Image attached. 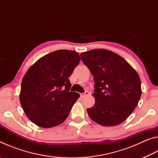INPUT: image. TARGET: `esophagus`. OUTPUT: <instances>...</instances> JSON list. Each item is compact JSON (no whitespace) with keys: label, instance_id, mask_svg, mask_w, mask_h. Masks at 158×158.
Masks as SVG:
<instances>
[{"label":"esophagus","instance_id":"34e87169","mask_svg":"<svg viewBox=\"0 0 158 158\" xmlns=\"http://www.w3.org/2000/svg\"><path fill=\"white\" fill-rule=\"evenodd\" d=\"M88 95H89V91L85 90V91L84 93H81V94H80V96H81V98H83L85 97V96Z\"/></svg>","mask_w":158,"mask_h":158}]
</instances>
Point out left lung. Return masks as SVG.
<instances>
[{
	"label": "left lung",
	"mask_w": 158,
	"mask_h": 158,
	"mask_svg": "<svg viewBox=\"0 0 158 158\" xmlns=\"http://www.w3.org/2000/svg\"><path fill=\"white\" fill-rule=\"evenodd\" d=\"M80 56L94 77L95 102L87 109L88 114L103 126L121 124L139 101V76L123 58L111 51L93 49Z\"/></svg>",
	"instance_id": "left-lung-1"
}]
</instances>
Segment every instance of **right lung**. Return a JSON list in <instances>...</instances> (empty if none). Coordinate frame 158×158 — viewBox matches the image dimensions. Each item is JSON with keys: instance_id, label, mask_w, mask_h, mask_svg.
<instances>
[{"instance_id": "add662e5", "label": "right lung", "mask_w": 158, "mask_h": 158, "mask_svg": "<svg viewBox=\"0 0 158 158\" xmlns=\"http://www.w3.org/2000/svg\"><path fill=\"white\" fill-rule=\"evenodd\" d=\"M80 59L74 51H55L40 58L23 77L21 105L30 121L37 126H56L68 116L79 98L78 93L69 91L68 78Z\"/></svg>"}]
</instances>
